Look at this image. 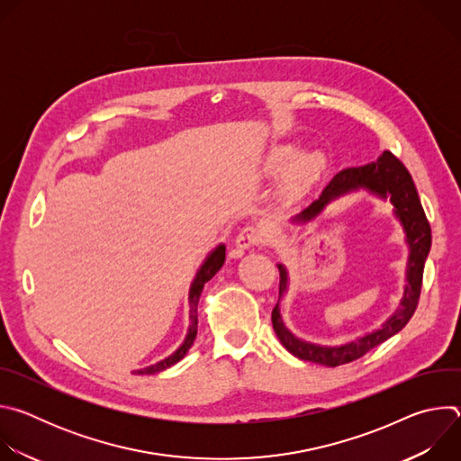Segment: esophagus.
<instances>
[{
    "label": "esophagus",
    "mask_w": 461,
    "mask_h": 461,
    "mask_svg": "<svg viewBox=\"0 0 461 461\" xmlns=\"http://www.w3.org/2000/svg\"><path fill=\"white\" fill-rule=\"evenodd\" d=\"M262 242H265V233H262V230L257 228V226H246V228H242V230L239 231L237 239H235V246H237V249H240V251L249 249V248H253V246H258V244H262Z\"/></svg>",
    "instance_id": "esophagus-1"
}]
</instances>
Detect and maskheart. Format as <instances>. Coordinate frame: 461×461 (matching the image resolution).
<instances>
[{
  "label": "heart",
  "mask_w": 461,
  "mask_h": 461,
  "mask_svg": "<svg viewBox=\"0 0 461 461\" xmlns=\"http://www.w3.org/2000/svg\"><path fill=\"white\" fill-rule=\"evenodd\" d=\"M294 153L295 151L290 146H281V148L272 149L265 158V171L272 173V175L279 173L294 158ZM322 167H324V158L321 153L310 151V153L299 155L288 167L286 187L294 193L303 191L321 175Z\"/></svg>",
  "instance_id": "b5f03b06"
}]
</instances>
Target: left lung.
I'll use <instances>...</instances> for the list:
<instances>
[{
  "label": "left lung",
  "instance_id": "obj_1",
  "mask_svg": "<svg viewBox=\"0 0 461 461\" xmlns=\"http://www.w3.org/2000/svg\"><path fill=\"white\" fill-rule=\"evenodd\" d=\"M357 189H366L368 193L377 194L379 199H384V201L390 199L393 206V215H396V219L402 222L405 231V240L409 244L407 286H405L400 308L381 324L379 330H374L363 338H357L339 347H322V345L308 343L295 338L285 326V321L281 317V308L277 303L276 308L272 310L274 330L279 341L283 343V347L292 356L303 361H310L324 366H339L354 359H359L374 347L381 345L392 336H396L411 321L420 301L425 258L430 251V242H432L430 224L421 208L420 196L411 173L390 151H383V155L375 162H370L359 167H347L339 171L332 178V182L324 187L319 199L313 201L299 215H295L292 222L304 224L313 221L332 201ZM277 268L281 276V281H279V299H281L288 288V272L283 265H277Z\"/></svg>",
  "mask_w": 461,
  "mask_h": 461
}]
</instances>
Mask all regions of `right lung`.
<instances>
[{
    "label": "right lung",
    "instance_id": "add662e5",
    "mask_svg": "<svg viewBox=\"0 0 461 461\" xmlns=\"http://www.w3.org/2000/svg\"><path fill=\"white\" fill-rule=\"evenodd\" d=\"M226 260V246L224 244H219L208 257L206 260L203 262V267L199 268V272H196L191 286H189V328H187V334H185V339L184 343L166 359L151 365V366H146V368H140V370H135V374L139 375H149V374H158L169 366H173L175 363H178L185 354L187 350L191 348L194 338H196V326H199V313H196V306H199V299H201V294H203V288L204 285L222 268Z\"/></svg>",
    "mask_w": 461,
    "mask_h": 461
}]
</instances>
